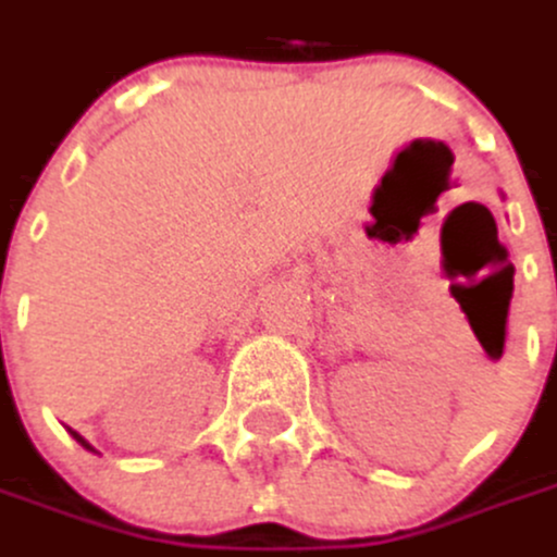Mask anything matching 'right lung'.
Wrapping results in <instances>:
<instances>
[{
    "instance_id": "add662e5",
    "label": "right lung",
    "mask_w": 557,
    "mask_h": 557,
    "mask_svg": "<svg viewBox=\"0 0 557 557\" xmlns=\"http://www.w3.org/2000/svg\"><path fill=\"white\" fill-rule=\"evenodd\" d=\"M67 431H71V428H67ZM71 434H74V440H76V443H79V446H83V449H89V453H96L89 440H83V437H79V434H76V431H71Z\"/></svg>"
}]
</instances>
